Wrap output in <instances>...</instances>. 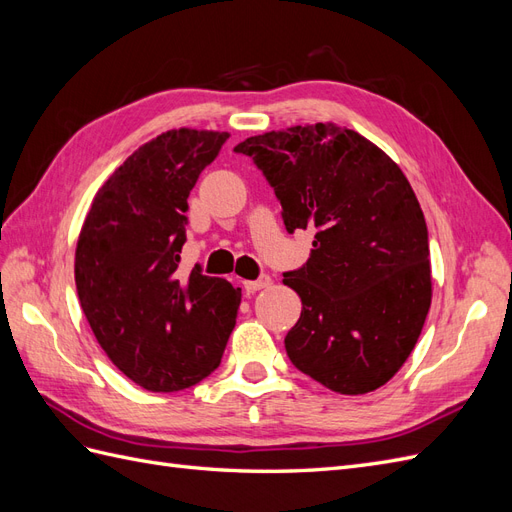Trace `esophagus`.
Returning <instances> with one entry per match:
<instances>
[{
  "mask_svg": "<svg viewBox=\"0 0 512 512\" xmlns=\"http://www.w3.org/2000/svg\"><path fill=\"white\" fill-rule=\"evenodd\" d=\"M269 284H271V275H269V273H260L258 280H254V282H245V288L250 290V292H256V290L267 288Z\"/></svg>",
  "mask_w": 512,
  "mask_h": 512,
  "instance_id": "34e87169",
  "label": "esophagus"
}]
</instances>
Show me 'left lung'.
I'll return each mask as SVG.
<instances>
[{
  "instance_id": "left-lung-1",
  "label": "left lung",
  "mask_w": 512,
  "mask_h": 512,
  "mask_svg": "<svg viewBox=\"0 0 512 512\" xmlns=\"http://www.w3.org/2000/svg\"><path fill=\"white\" fill-rule=\"evenodd\" d=\"M286 230L314 232L284 284L303 309L284 344L309 378L342 395L389 382L406 363L431 305L429 235L406 175L382 149L333 123L245 138Z\"/></svg>"
}]
</instances>
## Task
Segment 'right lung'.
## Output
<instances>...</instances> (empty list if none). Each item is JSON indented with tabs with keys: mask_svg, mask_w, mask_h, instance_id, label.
Segmentation results:
<instances>
[{
	"mask_svg": "<svg viewBox=\"0 0 512 512\" xmlns=\"http://www.w3.org/2000/svg\"><path fill=\"white\" fill-rule=\"evenodd\" d=\"M228 132L170 130L123 162L98 190L76 245L83 314L119 371L153 393L183 391L218 369L241 288L177 273L188 196Z\"/></svg>",
	"mask_w": 512,
	"mask_h": 512,
	"instance_id": "obj_1",
	"label": "right lung"
}]
</instances>
